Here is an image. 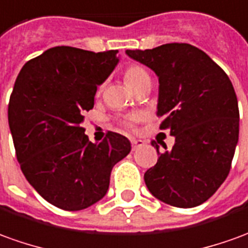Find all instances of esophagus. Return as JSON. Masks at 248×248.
Instances as JSON below:
<instances>
[{"instance_id":"1","label":"esophagus","mask_w":248,"mask_h":248,"mask_svg":"<svg viewBox=\"0 0 248 248\" xmlns=\"http://www.w3.org/2000/svg\"><path fill=\"white\" fill-rule=\"evenodd\" d=\"M131 144H132V148L136 150V148H139L144 144V141L140 140V139H131Z\"/></svg>"}]
</instances>
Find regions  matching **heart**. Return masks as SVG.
I'll use <instances>...</instances> for the list:
<instances>
[{
	"label": "heart",
	"instance_id": "1",
	"mask_svg": "<svg viewBox=\"0 0 248 248\" xmlns=\"http://www.w3.org/2000/svg\"><path fill=\"white\" fill-rule=\"evenodd\" d=\"M125 78H127L128 83L132 86V88H136L139 83H141L143 81H146V79H150V74L147 73V70L140 66V64H131V66H128L127 70H125ZM102 85L98 88V93L101 92ZM138 120V116H128L125 117L124 120L121 121L123 123V125L127 128H131L134 125L135 121Z\"/></svg>",
	"mask_w": 248,
	"mask_h": 248
}]
</instances>
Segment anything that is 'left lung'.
Here are the masks:
<instances>
[{
  "instance_id": "8db88e82",
  "label": "left lung",
  "mask_w": 248,
  "mask_h": 248,
  "mask_svg": "<svg viewBox=\"0 0 248 248\" xmlns=\"http://www.w3.org/2000/svg\"><path fill=\"white\" fill-rule=\"evenodd\" d=\"M159 78L160 129L175 138L144 173L153 196L178 208L212 197L231 170L239 139L238 98L228 75L204 51L186 43L127 49ZM166 148V146H163Z\"/></svg>"
}]
</instances>
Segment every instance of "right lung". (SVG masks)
Wrapping results in <instances>:
<instances>
[{
    "label": "right lung",
    "instance_id": "add662e5",
    "mask_svg": "<svg viewBox=\"0 0 248 248\" xmlns=\"http://www.w3.org/2000/svg\"><path fill=\"white\" fill-rule=\"evenodd\" d=\"M117 52L49 48L24 64L10 94L8 121L21 171L43 199L64 211L100 201L113 166L131 151L123 135L109 131L92 143L81 127Z\"/></svg>",
    "mask_w": 248,
    "mask_h": 248
}]
</instances>
